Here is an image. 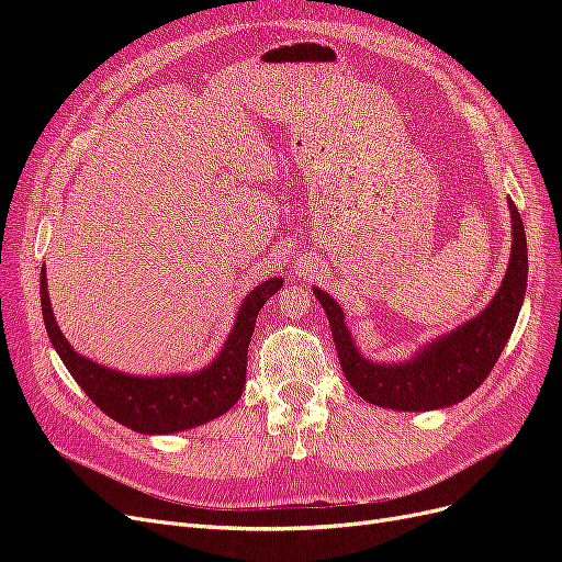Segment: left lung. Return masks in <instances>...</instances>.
<instances>
[{
    "label": "left lung",
    "instance_id": "1",
    "mask_svg": "<svg viewBox=\"0 0 562 562\" xmlns=\"http://www.w3.org/2000/svg\"><path fill=\"white\" fill-rule=\"evenodd\" d=\"M506 201L514 244L499 291L479 316L431 339L413 359L398 363L366 359L347 328L342 307L314 285V295L330 321L339 366L361 398L391 411L427 413L464 401L487 380L514 333L527 288L525 227L516 203Z\"/></svg>",
    "mask_w": 562,
    "mask_h": 562
}]
</instances>
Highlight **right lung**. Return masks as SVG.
I'll list each match as a JSON object with an SVG mask.
<instances>
[{
  "label": "right lung",
  "mask_w": 562,
  "mask_h": 562,
  "mask_svg": "<svg viewBox=\"0 0 562 562\" xmlns=\"http://www.w3.org/2000/svg\"><path fill=\"white\" fill-rule=\"evenodd\" d=\"M281 285L283 279L274 277L252 288L236 312V321L223 349L206 368L159 378L128 375V372L112 370L77 353L60 333L54 310H50L44 267L40 277V295L50 345L58 351L65 368L70 370L75 382L87 391V396L108 417L124 424V427L147 436H161L201 427V424L225 415L241 398L255 318Z\"/></svg>",
  "instance_id": "obj_1"
}]
</instances>
